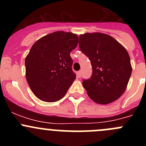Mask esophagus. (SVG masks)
<instances>
[{
  "mask_svg": "<svg viewBox=\"0 0 146 146\" xmlns=\"http://www.w3.org/2000/svg\"><path fill=\"white\" fill-rule=\"evenodd\" d=\"M81 73H82V70H79L78 72V78H80L81 77Z\"/></svg>",
  "mask_w": 146,
  "mask_h": 146,
  "instance_id": "obj_1",
  "label": "esophagus"
}]
</instances>
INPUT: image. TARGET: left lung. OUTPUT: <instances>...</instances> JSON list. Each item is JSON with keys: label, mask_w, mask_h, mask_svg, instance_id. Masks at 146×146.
I'll list each match as a JSON object with an SVG mask.
<instances>
[{"label": "left lung", "mask_w": 146, "mask_h": 146, "mask_svg": "<svg viewBox=\"0 0 146 146\" xmlns=\"http://www.w3.org/2000/svg\"><path fill=\"white\" fill-rule=\"evenodd\" d=\"M79 47L90 60L92 75L82 85L95 102L107 104L119 99L132 72L130 56L115 39L100 32L80 35Z\"/></svg>", "instance_id": "8db88e82"}]
</instances>
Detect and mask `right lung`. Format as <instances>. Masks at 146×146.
Here are the masks:
<instances>
[{
	"mask_svg": "<svg viewBox=\"0 0 146 146\" xmlns=\"http://www.w3.org/2000/svg\"><path fill=\"white\" fill-rule=\"evenodd\" d=\"M78 43L76 34L57 31L40 38L31 47L25 58V76L38 99L53 102L65 96L76 78L70 54Z\"/></svg>",
	"mask_w": 146,
	"mask_h": 146,
	"instance_id": "add662e5",
	"label": "right lung"
}]
</instances>
